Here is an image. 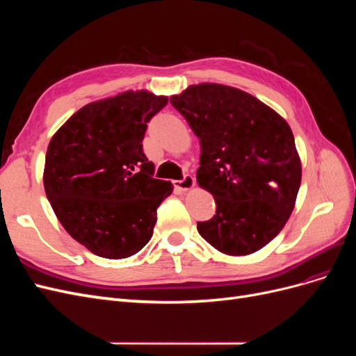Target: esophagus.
<instances>
[{
  "label": "esophagus",
  "instance_id": "obj_1",
  "mask_svg": "<svg viewBox=\"0 0 356 356\" xmlns=\"http://www.w3.org/2000/svg\"><path fill=\"white\" fill-rule=\"evenodd\" d=\"M174 187L179 191H188L195 187V178H193L190 174H186L182 179L174 181Z\"/></svg>",
  "mask_w": 356,
  "mask_h": 356
}]
</instances>
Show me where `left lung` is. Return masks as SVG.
Wrapping results in <instances>:
<instances>
[{
  "mask_svg": "<svg viewBox=\"0 0 356 356\" xmlns=\"http://www.w3.org/2000/svg\"><path fill=\"white\" fill-rule=\"evenodd\" d=\"M170 104L199 138L197 184L217 203L197 232L227 255L261 250L284 229L300 188L291 127L255 96L217 83L190 86Z\"/></svg>",
  "mask_w": 356,
  "mask_h": 356,
  "instance_id": "1",
  "label": "left lung"
}]
</instances>
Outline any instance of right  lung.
I'll return each instance as SVG.
<instances>
[{
  "mask_svg": "<svg viewBox=\"0 0 356 356\" xmlns=\"http://www.w3.org/2000/svg\"><path fill=\"white\" fill-rule=\"evenodd\" d=\"M166 96L127 90L84 105L53 135L46 196L72 239L104 258H127L152 239L157 208L174 190L143 152L147 123Z\"/></svg>",
  "mask_w": 356,
  "mask_h": 356,
  "instance_id": "right-lung-1",
  "label": "right lung"
}]
</instances>
